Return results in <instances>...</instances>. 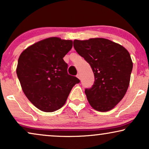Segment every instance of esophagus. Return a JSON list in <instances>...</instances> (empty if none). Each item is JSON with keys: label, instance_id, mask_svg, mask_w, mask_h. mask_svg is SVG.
<instances>
[{"label": "esophagus", "instance_id": "1", "mask_svg": "<svg viewBox=\"0 0 149 149\" xmlns=\"http://www.w3.org/2000/svg\"><path fill=\"white\" fill-rule=\"evenodd\" d=\"M77 78H78L79 79H80V80H81V75H80V74H79H79H77Z\"/></svg>", "mask_w": 149, "mask_h": 149}]
</instances>
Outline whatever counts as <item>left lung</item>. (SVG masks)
I'll use <instances>...</instances> for the list:
<instances>
[{"label": "left lung", "mask_w": 149, "mask_h": 149, "mask_svg": "<svg viewBox=\"0 0 149 149\" xmlns=\"http://www.w3.org/2000/svg\"><path fill=\"white\" fill-rule=\"evenodd\" d=\"M74 49L90 65L94 74L92 87L85 91L93 109L111 111L125 95L130 85L133 62L121 45L107 38L74 40Z\"/></svg>", "instance_id": "obj_1"}]
</instances>
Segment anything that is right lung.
Instances as JSON below:
<instances>
[{
    "instance_id": "add662e5",
    "label": "right lung",
    "mask_w": 149,
    "mask_h": 149,
    "mask_svg": "<svg viewBox=\"0 0 149 149\" xmlns=\"http://www.w3.org/2000/svg\"><path fill=\"white\" fill-rule=\"evenodd\" d=\"M72 47V40L49 37L24 49L16 72L24 94L40 111L51 113L62 108L73 86L80 82L67 72L63 58Z\"/></svg>"
}]
</instances>
